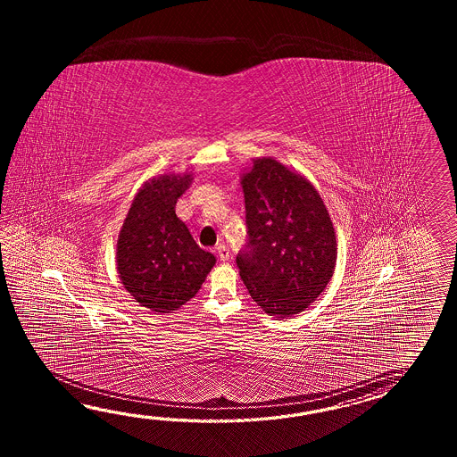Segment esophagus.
<instances>
[{"label": "esophagus", "instance_id": "1", "mask_svg": "<svg viewBox=\"0 0 457 457\" xmlns=\"http://www.w3.org/2000/svg\"><path fill=\"white\" fill-rule=\"evenodd\" d=\"M217 256H219V262H228V258H230V252H228V248L225 246V245H219L217 246Z\"/></svg>", "mask_w": 457, "mask_h": 457}]
</instances>
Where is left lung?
Wrapping results in <instances>:
<instances>
[{
    "instance_id": "1",
    "label": "left lung",
    "mask_w": 457,
    "mask_h": 457,
    "mask_svg": "<svg viewBox=\"0 0 457 457\" xmlns=\"http://www.w3.org/2000/svg\"><path fill=\"white\" fill-rule=\"evenodd\" d=\"M248 245L237 256L243 284L262 312L291 319L328 286L337 233L319 191L271 156L253 158L240 175Z\"/></svg>"
}]
</instances>
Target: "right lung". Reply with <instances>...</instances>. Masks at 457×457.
Listing matches in <instances>:
<instances>
[{"mask_svg":"<svg viewBox=\"0 0 457 457\" xmlns=\"http://www.w3.org/2000/svg\"><path fill=\"white\" fill-rule=\"evenodd\" d=\"M193 179L186 171L145 181L117 238L119 279L136 302L158 313L178 311L191 301L214 268V254L195 242L176 215V203Z\"/></svg>","mask_w":457,"mask_h":457,"instance_id":"1","label":"right lung"}]
</instances>
